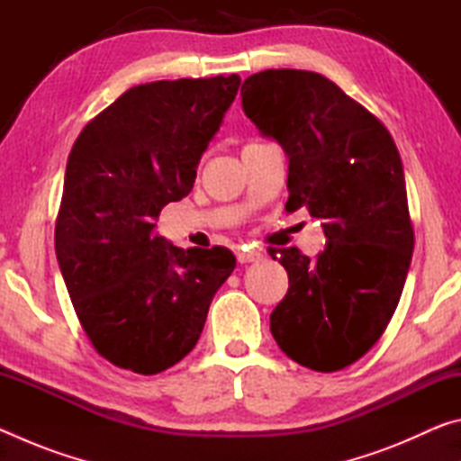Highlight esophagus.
Returning a JSON list of instances; mask_svg holds the SVG:
<instances>
[{"instance_id":"34e87169","label":"esophagus","mask_w":461,"mask_h":461,"mask_svg":"<svg viewBox=\"0 0 461 461\" xmlns=\"http://www.w3.org/2000/svg\"><path fill=\"white\" fill-rule=\"evenodd\" d=\"M260 258H262V252H258V249H246V248L238 249V260H240V264L258 262Z\"/></svg>"}]
</instances>
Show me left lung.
Segmentation results:
<instances>
[{"label":"left lung","instance_id":"8db88e82","mask_svg":"<svg viewBox=\"0 0 461 461\" xmlns=\"http://www.w3.org/2000/svg\"><path fill=\"white\" fill-rule=\"evenodd\" d=\"M241 107L286 154V212L305 207L327 238L315 260L283 249L288 293L270 331L305 368L341 370L386 330L411 267L415 238L399 150L368 109L319 73H256L241 85Z\"/></svg>","mask_w":461,"mask_h":461}]
</instances>
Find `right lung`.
Listing matches in <instances>:
<instances>
[{"mask_svg": "<svg viewBox=\"0 0 461 461\" xmlns=\"http://www.w3.org/2000/svg\"><path fill=\"white\" fill-rule=\"evenodd\" d=\"M240 83L220 75L138 85L68 154L57 260L93 348L120 368L150 376L181 362L236 268L228 248H176L156 236L154 220L193 189Z\"/></svg>", "mask_w": 461, "mask_h": 461, "instance_id": "right-lung-1", "label": "right lung"}]
</instances>
